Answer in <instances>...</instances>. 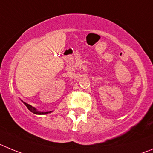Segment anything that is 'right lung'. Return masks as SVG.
<instances>
[{
    "label": "right lung",
    "mask_w": 153,
    "mask_h": 153,
    "mask_svg": "<svg viewBox=\"0 0 153 153\" xmlns=\"http://www.w3.org/2000/svg\"><path fill=\"white\" fill-rule=\"evenodd\" d=\"M22 102H23V100H22ZM23 104H25L26 107H27V108H28L29 111H31V112H33V114H39V115H40V114H49V113L52 112V111H49V112H40V111H37V110L36 109L35 107H32V106L30 105V104H27V103L23 102Z\"/></svg>",
    "instance_id": "add662e5"
}]
</instances>
